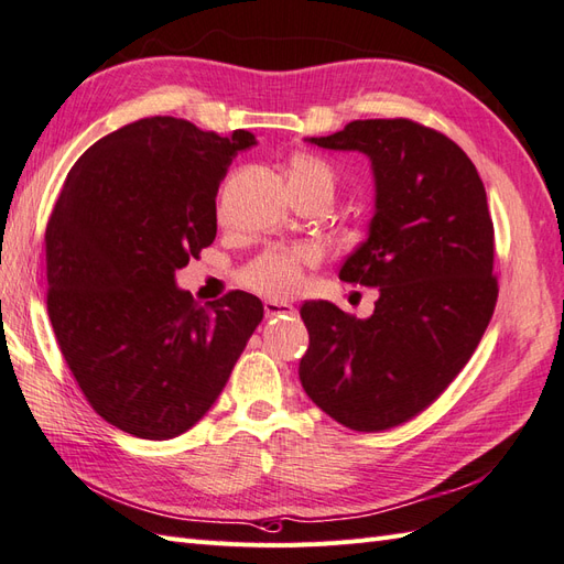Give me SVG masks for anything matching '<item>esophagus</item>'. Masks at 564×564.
<instances>
[{"label":"esophagus","instance_id":"esophagus-1","mask_svg":"<svg viewBox=\"0 0 564 564\" xmlns=\"http://www.w3.org/2000/svg\"><path fill=\"white\" fill-rule=\"evenodd\" d=\"M264 312H267V317H283V314H293L295 307L288 303H276V300H267Z\"/></svg>","mask_w":564,"mask_h":564}]
</instances>
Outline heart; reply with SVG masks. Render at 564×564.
I'll return each instance as SVG.
<instances>
[{"label":"heart","instance_id":"b5f03b06","mask_svg":"<svg viewBox=\"0 0 564 564\" xmlns=\"http://www.w3.org/2000/svg\"><path fill=\"white\" fill-rule=\"evenodd\" d=\"M288 185H314L334 192L336 175L332 165L312 153H293L285 170ZM314 264V252L297 247V250H269L240 271V283L252 293L271 300H285L295 295L303 283V273Z\"/></svg>","mask_w":564,"mask_h":564}]
</instances>
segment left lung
I'll use <instances>...</instances> for the list:
<instances>
[{"mask_svg":"<svg viewBox=\"0 0 564 564\" xmlns=\"http://www.w3.org/2000/svg\"><path fill=\"white\" fill-rule=\"evenodd\" d=\"M307 141L372 163L368 240L338 276L379 288V297L368 319L326 300L300 307L310 332L300 382L336 423L397 427L452 384L488 329L497 279L486 187L449 137L403 117Z\"/></svg>","mask_w":564,"mask_h":564,"instance_id":"8db88e82","label":"left lung"}]
</instances>
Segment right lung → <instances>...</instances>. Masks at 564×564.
Wrapping results in <instances>:
<instances>
[{"label": "right lung", "mask_w": 564, "mask_h": 564, "mask_svg": "<svg viewBox=\"0 0 564 564\" xmlns=\"http://www.w3.org/2000/svg\"><path fill=\"white\" fill-rule=\"evenodd\" d=\"M254 134L143 117L74 163L45 230L47 314L94 411L129 435L199 423L264 317L232 291L199 305L175 273L216 240V194Z\"/></svg>", "instance_id": "obj_1"}]
</instances>
